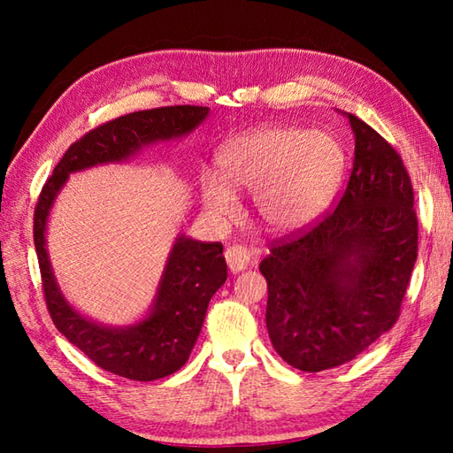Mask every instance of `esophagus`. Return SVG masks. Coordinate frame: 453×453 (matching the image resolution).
<instances>
[{"label":"esophagus","mask_w":453,"mask_h":453,"mask_svg":"<svg viewBox=\"0 0 453 453\" xmlns=\"http://www.w3.org/2000/svg\"><path fill=\"white\" fill-rule=\"evenodd\" d=\"M226 261H227L229 271L237 274V273L245 271V268L251 265V251H249L247 247L234 245L226 251Z\"/></svg>","instance_id":"obj_1"}]
</instances>
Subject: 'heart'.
<instances>
[{
	"mask_svg": "<svg viewBox=\"0 0 453 453\" xmlns=\"http://www.w3.org/2000/svg\"><path fill=\"white\" fill-rule=\"evenodd\" d=\"M346 165L342 143L333 134L292 127H258L221 148L216 173L200 175L202 204L214 218L235 216L234 192L253 195L258 221L288 235L310 227L339 187Z\"/></svg>",
	"mask_w": 453,
	"mask_h": 453,
	"instance_id": "obj_1",
	"label": "heart"
}]
</instances>
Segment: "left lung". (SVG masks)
Returning <instances> with one entry per match:
<instances>
[{"mask_svg": "<svg viewBox=\"0 0 453 453\" xmlns=\"http://www.w3.org/2000/svg\"><path fill=\"white\" fill-rule=\"evenodd\" d=\"M354 165L339 204L310 232L273 245L268 284L274 350L302 372L354 360L395 325L418 251L412 185L399 153L358 117Z\"/></svg>", "mask_w": 453, "mask_h": 453, "instance_id": "1", "label": "left lung"}]
</instances>
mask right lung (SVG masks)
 I'll return each instance as SVG.
<instances>
[{"label": "right lung", "instance_id": "1", "mask_svg": "<svg viewBox=\"0 0 453 453\" xmlns=\"http://www.w3.org/2000/svg\"><path fill=\"white\" fill-rule=\"evenodd\" d=\"M208 107H161L130 112L72 143L46 180L35 210V247L44 300L56 329L99 368L136 381L175 373L188 360L208 303L227 278L221 243H202L179 234L161 273L156 297L140 321L111 326L89 319L65 300L46 249L48 218L72 173L122 163L142 148L179 140L206 120Z\"/></svg>", "mask_w": 453, "mask_h": 453}]
</instances>
